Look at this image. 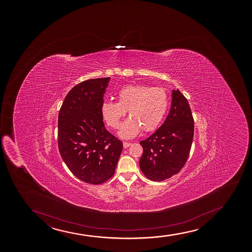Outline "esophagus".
<instances>
[{
	"label": "esophagus",
	"instance_id": "obj_1",
	"mask_svg": "<svg viewBox=\"0 0 252 252\" xmlns=\"http://www.w3.org/2000/svg\"><path fill=\"white\" fill-rule=\"evenodd\" d=\"M123 145H124V148L125 149H127V147H129L131 145V143H128V142H124L123 143Z\"/></svg>",
	"mask_w": 252,
	"mask_h": 252
}]
</instances>
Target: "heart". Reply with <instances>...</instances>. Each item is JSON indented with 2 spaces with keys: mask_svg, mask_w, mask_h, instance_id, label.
Returning a JSON list of instances; mask_svg holds the SVG:
<instances>
[{
  "mask_svg": "<svg viewBox=\"0 0 252 252\" xmlns=\"http://www.w3.org/2000/svg\"><path fill=\"white\" fill-rule=\"evenodd\" d=\"M117 101L101 103L102 118L113 129H119L126 111L130 116L124 123L120 136L130 139L139 131H154L159 126L168 108V95L165 88L145 85H128L118 93Z\"/></svg>",
  "mask_w": 252,
  "mask_h": 252,
  "instance_id": "b5f03b06",
  "label": "heart"
}]
</instances>
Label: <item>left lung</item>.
Listing matches in <instances>:
<instances>
[{
	"mask_svg": "<svg viewBox=\"0 0 252 252\" xmlns=\"http://www.w3.org/2000/svg\"><path fill=\"white\" fill-rule=\"evenodd\" d=\"M193 134V117L188 99L179 90H173L171 110L165 122L139 142L143 147L139 166L145 177L161 182L178 173L188 160Z\"/></svg>",
	"mask_w": 252,
	"mask_h": 252,
	"instance_id": "left-lung-1",
	"label": "left lung"
}]
</instances>
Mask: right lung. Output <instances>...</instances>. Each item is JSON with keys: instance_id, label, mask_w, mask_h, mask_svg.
<instances>
[{"instance_id": "1", "label": "right lung", "mask_w": 252, "mask_h": 252, "mask_svg": "<svg viewBox=\"0 0 252 252\" xmlns=\"http://www.w3.org/2000/svg\"><path fill=\"white\" fill-rule=\"evenodd\" d=\"M110 77L82 81L69 91L58 118V146L73 175L99 185L110 179L123 150L121 140L105 127L101 115Z\"/></svg>"}]
</instances>
